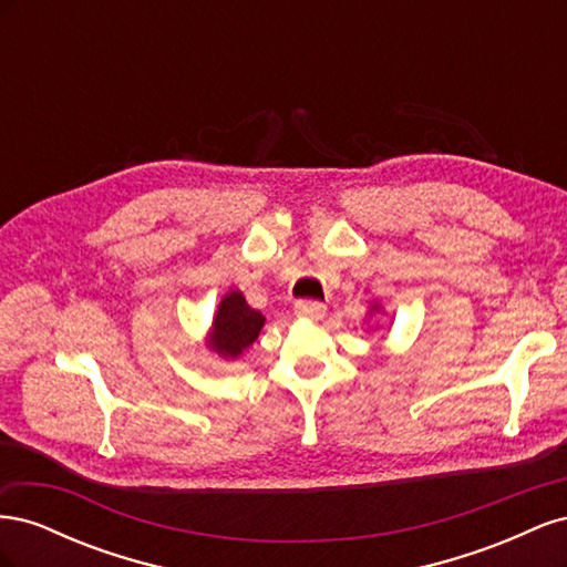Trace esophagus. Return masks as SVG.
Wrapping results in <instances>:
<instances>
[{"mask_svg":"<svg viewBox=\"0 0 567 567\" xmlns=\"http://www.w3.org/2000/svg\"><path fill=\"white\" fill-rule=\"evenodd\" d=\"M296 315L305 317V319H321L326 315V305L319 300H298Z\"/></svg>","mask_w":567,"mask_h":567,"instance_id":"obj_1","label":"esophagus"}]
</instances>
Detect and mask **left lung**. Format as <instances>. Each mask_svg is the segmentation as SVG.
<instances>
[{
    "mask_svg": "<svg viewBox=\"0 0 567 567\" xmlns=\"http://www.w3.org/2000/svg\"><path fill=\"white\" fill-rule=\"evenodd\" d=\"M373 310H379V305H373Z\"/></svg>",
    "mask_w": 567,
    "mask_h": 567,
    "instance_id": "left-lung-1",
    "label": "left lung"
}]
</instances>
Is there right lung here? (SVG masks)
<instances>
[{
    "label": "right lung",
    "instance_id": "right-lung-1",
    "mask_svg": "<svg viewBox=\"0 0 567 567\" xmlns=\"http://www.w3.org/2000/svg\"><path fill=\"white\" fill-rule=\"evenodd\" d=\"M262 326V312L252 310L241 290H229L215 312L208 348L215 350L219 357L236 359L246 348L252 346L257 336H260Z\"/></svg>",
    "mask_w": 567,
    "mask_h": 567
}]
</instances>
